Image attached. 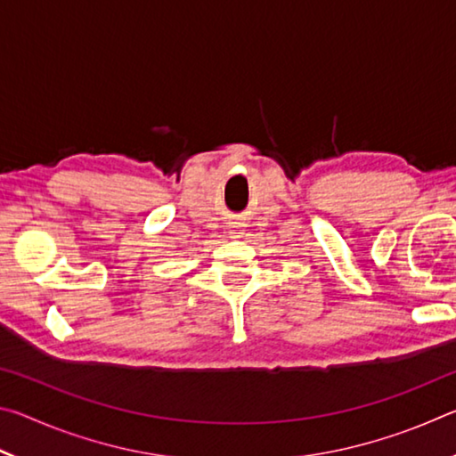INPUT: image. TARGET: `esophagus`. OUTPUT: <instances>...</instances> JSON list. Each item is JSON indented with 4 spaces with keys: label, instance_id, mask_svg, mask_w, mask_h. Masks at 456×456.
<instances>
[{
    "label": "esophagus",
    "instance_id": "obj_1",
    "mask_svg": "<svg viewBox=\"0 0 456 456\" xmlns=\"http://www.w3.org/2000/svg\"><path fill=\"white\" fill-rule=\"evenodd\" d=\"M229 233H231V237H233V239H241L243 237V229L239 227V225H233V227H231Z\"/></svg>",
    "mask_w": 456,
    "mask_h": 456
}]
</instances>
